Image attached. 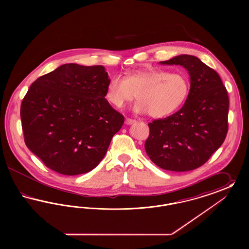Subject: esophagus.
Wrapping results in <instances>:
<instances>
[{"instance_id": "obj_1", "label": "esophagus", "mask_w": 249, "mask_h": 249, "mask_svg": "<svg viewBox=\"0 0 249 249\" xmlns=\"http://www.w3.org/2000/svg\"><path fill=\"white\" fill-rule=\"evenodd\" d=\"M135 122H136V120H135V119H129V118H127L126 120H125V123H126L127 125H131V124L135 123Z\"/></svg>"}]
</instances>
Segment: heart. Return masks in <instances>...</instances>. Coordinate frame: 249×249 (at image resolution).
<instances>
[{"label":"heart","mask_w":249,"mask_h":249,"mask_svg":"<svg viewBox=\"0 0 249 249\" xmlns=\"http://www.w3.org/2000/svg\"><path fill=\"white\" fill-rule=\"evenodd\" d=\"M190 90L188 77L179 72L161 69L129 72L125 78L114 75L107 88L108 102L122 108L135 94L136 113H149L153 118H163L177 111L186 101Z\"/></svg>","instance_id":"obj_1"}]
</instances>
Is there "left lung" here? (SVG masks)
<instances>
[{
	"instance_id": "obj_1",
	"label": "left lung",
	"mask_w": 249,
	"mask_h": 249,
	"mask_svg": "<svg viewBox=\"0 0 249 249\" xmlns=\"http://www.w3.org/2000/svg\"><path fill=\"white\" fill-rule=\"evenodd\" d=\"M160 63L187 69L190 92L177 113L148 123L144 149L164 170L191 171L203 165L224 142L229 96L218 73L195 56L179 55Z\"/></svg>"
}]
</instances>
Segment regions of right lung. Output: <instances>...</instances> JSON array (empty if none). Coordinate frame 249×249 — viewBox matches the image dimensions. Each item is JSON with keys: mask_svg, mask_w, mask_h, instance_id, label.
<instances>
[{"mask_svg": "<svg viewBox=\"0 0 249 249\" xmlns=\"http://www.w3.org/2000/svg\"><path fill=\"white\" fill-rule=\"evenodd\" d=\"M109 80L102 65L68 63L31 85L20 107L24 141L49 169L76 176L104 159L124 123L105 98Z\"/></svg>", "mask_w": 249, "mask_h": 249, "instance_id": "right-lung-1", "label": "right lung"}]
</instances>
